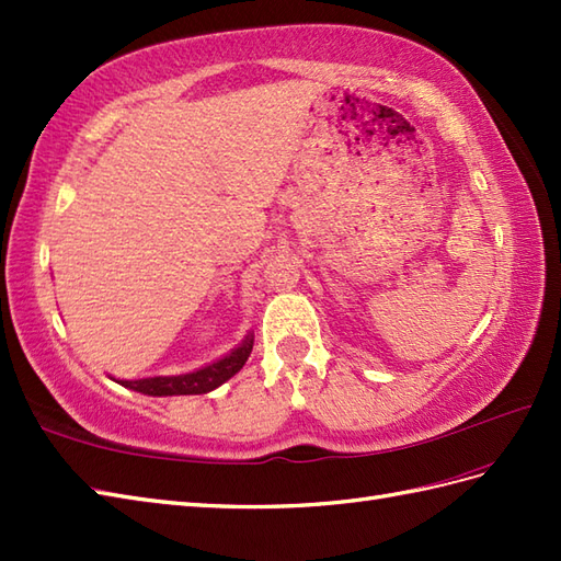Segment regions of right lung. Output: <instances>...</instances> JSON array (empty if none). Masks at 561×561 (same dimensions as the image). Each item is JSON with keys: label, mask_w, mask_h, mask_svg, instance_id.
<instances>
[{"label": "right lung", "mask_w": 561, "mask_h": 561, "mask_svg": "<svg viewBox=\"0 0 561 561\" xmlns=\"http://www.w3.org/2000/svg\"><path fill=\"white\" fill-rule=\"evenodd\" d=\"M250 352H253V335H248L241 347L233 350L229 356L214 362L199 371L183 374V376H157V378H139V380H117V383L145 392V396L163 398V396H205V392L219 388L224 380H229L241 371L248 362Z\"/></svg>", "instance_id": "obj_1"}]
</instances>
